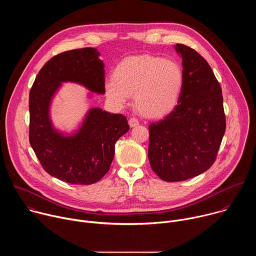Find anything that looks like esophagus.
Returning <instances> with one entry per match:
<instances>
[{
	"mask_svg": "<svg viewBox=\"0 0 256 256\" xmlns=\"http://www.w3.org/2000/svg\"><path fill=\"white\" fill-rule=\"evenodd\" d=\"M128 124L130 128H134V126H136L138 124V120L136 118H130L128 120Z\"/></svg>",
	"mask_w": 256,
	"mask_h": 256,
	"instance_id": "esophagus-1",
	"label": "esophagus"
}]
</instances>
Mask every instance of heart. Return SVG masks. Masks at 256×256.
Instances as JSON below:
<instances>
[{
    "label": "heart",
    "mask_w": 256,
    "mask_h": 256,
    "mask_svg": "<svg viewBox=\"0 0 256 256\" xmlns=\"http://www.w3.org/2000/svg\"><path fill=\"white\" fill-rule=\"evenodd\" d=\"M184 85V72L178 62L144 54L122 60L114 68V78L105 81L104 90L108 100L118 107L134 94L138 110L156 118L176 107Z\"/></svg>",
    "instance_id": "b5f03b06"
}]
</instances>
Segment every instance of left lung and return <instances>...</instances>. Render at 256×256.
Here are the masks:
<instances>
[{
  "label": "left lung",
  "instance_id": "obj_1",
  "mask_svg": "<svg viewBox=\"0 0 256 256\" xmlns=\"http://www.w3.org/2000/svg\"><path fill=\"white\" fill-rule=\"evenodd\" d=\"M175 50L182 58L184 89L173 110L149 126L150 165L168 182L206 171L226 130L222 89L210 64L190 46L176 44Z\"/></svg>",
  "mask_w": 256,
  "mask_h": 256
}]
</instances>
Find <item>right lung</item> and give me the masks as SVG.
I'll use <instances>...</instances> for the list:
<instances>
[{
	"label": "right lung",
	"instance_id": "add662e5",
	"mask_svg": "<svg viewBox=\"0 0 256 256\" xmlns=\"http://www.w3.org/2000/svg\"><path fill=\"white\" fill-rule=\"evenodd\" d=\"M96 48H85L52 58L38 72L29 94V142L44 169L70 184H92L109 170L116 140L128 132L126 118L91 108L79 130L58 132L50 118L52 99L62 82L104 94V64Z\"/></svg>",
	"mask_w": 256,
	"mask_h": 256
}]
</instances>
